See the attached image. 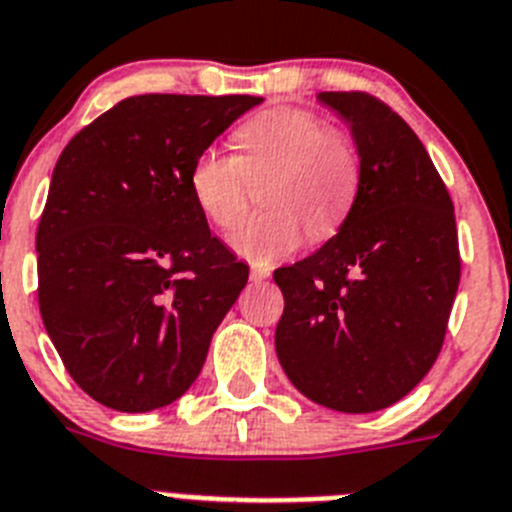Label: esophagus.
Returning <instances> with one entry per match:
<instances>
[{"label": "esophagus", "mask_w": 512, "mask_h": 512, "mask_svg": "<svg viewBox=\"0 0 512 512\" xmlns=\"http://www.w3.org/2000/svg\"><path fill=\"white\" fill-rule=\"evenodd\" d=\"M249 278L255 283L265 281V278H270V268H265V265H252V270H249Z\"/></svg>", "instance_id": "obj_1"}]
</instances>
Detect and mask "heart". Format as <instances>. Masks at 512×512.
Masks as SVG:
<instances>
[{"instance_id": "obj_1", "label": "heart", "mask_w": 512, "mask_h": 512, "mask_svg": "<svg viewBox=\"0 0 512 512\" xmlns=\"http://www.w3.org/2000/svg\"><path fill=\"white\" fill-rule=\"evenodd\" d=\"M236 158L208 148L192 161L190 192L216 229L231 231L249 205L247 179H263L260 203L231 236V247L255 265H273L304 242L336 234L359 190V156L346 135L325 130L304 109H270L234 132Z\"/></svg>"}]
</instances>
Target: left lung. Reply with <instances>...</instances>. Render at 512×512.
Here are the masks:
<instances>
[{
  "label": "left lung",
  "instance_id": "left-lung-1",
  "mask_svg": "<svg viewBox=\"0 0 512 512\" xmlns=\"http://www.w3.org/2000/svg\"><path fill=\"white\" fill-rule=\"evenodd\" d=\"M349 124L359 190L315 255L278 268L276 354L294 388L343 414H369L422 382L461 281L450 195L422 140L367 93H320Z\"/></svg>",
  "mask_w": 512,
  "mask_h": 512
}]
</instances>
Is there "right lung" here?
<instances>
[{"mask_svg":"<svg viewBox=\"0 0 512 512\" xmlns=\"http://www.w3.org/2000/svg\"><path fill=\"white\" fill-rule=\"evenodd\" d=\"M260 96H132L62 150L36 234L38 307L72 380L114 411L174 403L249 268L192 200L190 169Z\"/></svg>","mask_w":512,"mask_h":512,"instance_id":"add662e5","label":"right lung"}]
</instances>
